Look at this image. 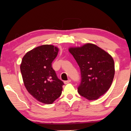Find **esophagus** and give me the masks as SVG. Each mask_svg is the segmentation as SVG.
<instances>
[{"instance_id":"1","label":"esophagus","mask_w":131,"mask_h":131,"mask_svg":"<svg viewBox=\"0 0 131 131\" xmlns=\"http://www.w3.org/2000/svg\"><path fill=\"white\" fill-rule=\"evenodd\" d=\"M70 82H71V80L69 79L68 80H66V81L64 82V83H65V84H68V83H69Z\"/></svg>"}]
</instances>
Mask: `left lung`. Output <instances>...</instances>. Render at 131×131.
Returning a JSON list of instances; mask_svg holds the SVG:
<instances>
[{"label":"left lung","mask_w":131,"mask_h":131,"mask_svg":"<svg viewBox=\"0 0 131 131\" xmlns=\"http://www.w3.org/2000/svg\"><path fill=\"white\" fill-rule=\"evenodd\" d=\"M69 51L80 69L82 79L78 88V93L89 100L98 99L112 84L115 74L113 57L91 43L80 47H71Z\"/></svg>","instance_id":"8db88e82"}]
</instances>
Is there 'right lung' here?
<instances>
[{"mask_svg": "<svg viewBox=\"0 0 131 131\" xmlns=\"http://www.w3.org/2000/svg\"><path fill=\"white\" fill-rule=\"evenodd\" d=\"M58 52V48L54 46H39L27 52L21 63L26 90L36 100L45 104H52L62 93L64 83L52 67Z\"/></svg>", "mask_w": 131, "mask_h": 131, "instance_id": "obj_1", "label": "right lung"}]
</instances>
